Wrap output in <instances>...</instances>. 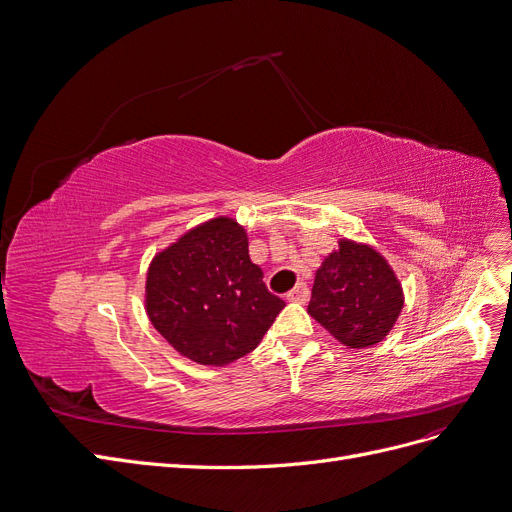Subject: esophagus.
I'll return each mask as SVG.
<instances>
[{
    "label": "esophagus",
    "mask_w": 512,
    "mask_h": 512,
    "mask_svg": "<svg viewBox=\"0 0 512 512\" xmlns=\"http://www.w3.org/2000/svg\"><path fill=\"white\" fill-rule=\"evenodd\" d=\"M287 301H293V304H306L308 301V287L304 282H299V285L287 293Z\"/></svg>",
    "instance_id": "34e87169"
}]
</instances>
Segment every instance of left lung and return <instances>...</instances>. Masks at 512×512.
Listing matches in <instances>:
<instances>
[{
  "instance_id": "left-lung-1",
  "label": "left lung",
  "mask_w": 512,
  "mask_h": 512,
  "mask_svg": "<svg viewBox=\"0 0 512 512\" xmlns=\"http://www.w3.org/2000/svg\"><path fill=\"white\" fill-rule=\"evenodd\" d=\"M405 306L399 276L371 244L339 238L314 276L308 314L339 344L371 348L394 329Z\"/></svg>"
}]
</instances>
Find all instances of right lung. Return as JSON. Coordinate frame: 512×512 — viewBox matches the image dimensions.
<instances>
[{
    "label": "right lung",
    "mask_w": 512,
    "mask_h": 512,
    "mask_svg": "<svg viewBox=\"0 0 512 512\" xmlns=\"http://www.w3.org/2000/svg\"><path fill=\"white\" fill-rule=\"evenodd\" d=\"M282 308L285 301L263 285L249 234L234 217L192 227L147 268L149 323L198 365L223 367L255 350Z\"/></svg>",
    "instance_id": "1"
}]
</instances>
